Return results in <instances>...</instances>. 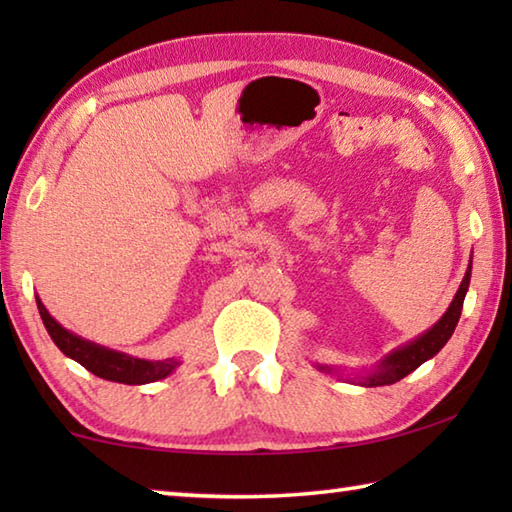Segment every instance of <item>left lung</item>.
Here are the masks:
<instances>
[{
    "mask_svg": "<svg viewBox=\"0 0 512 512\" xmlns=\"http://www.w3.org/2000/svg\"><path fill=\"white\" fill-rule=\"evenodd\" d=\"M470 275H472V259H470V264H467L465 277H463L461 287H458V291H456L452 305L447 307V311L440 316L438 323L429 327L427 332H422L420 336H415L413 341L400 345V348L393 352H388L375 368L363 372V375H357V379H352L354 384L366 386V388L391 386V384H395V381H400L406 375H411V372L415 368H420L424 361L436 357V354L445 348V343L452 339L454 329L458 325V318H461L465 293H467V289H470ZM316 368L323 372H341L339 368L323 366V363H316Z\"/></svg>",
    "mask_w": 512,
    "mask_h": 512,
    "instance_id": "1",
    "label": "left lung"
}]
</instances>
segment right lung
Returning a JSON list of instances; mask_svg holds the SVG:
<instances>
[{
    "instance_id": "add662e5",
    "label": "right lung",
    "mask_w": 512,
    "mask_h": 512,
    "mask_svg": "<svg viewBox=\"0 0 512 512\" xmlns=\"http://www.w3.org/2000/svg\"><path fill=\"white\" fill-rule=\"evenodd\" d=\"M36 302H38L40 318L47 327L51 341L58 345V350L63 352L65 357L81 363V366L85 370H90L92 375L108 381H117V384L137 386V384H151V381L164 379L180 366L176 359H164V361L137 359L126 352L103 348L99 343L81 339L79 334L69 332V329L60 325L58 320L45 309V305H42V300L38 296H36Z\"/></svg>"
}]
</instances>
